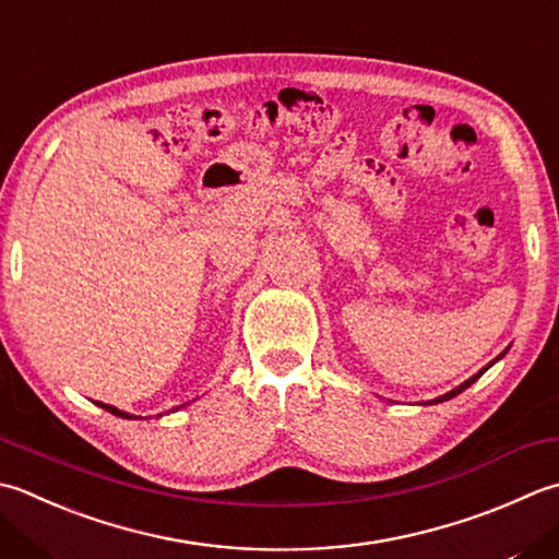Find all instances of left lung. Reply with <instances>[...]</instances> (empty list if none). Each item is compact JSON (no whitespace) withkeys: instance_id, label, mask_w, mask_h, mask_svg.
Returning <instances> with one entry per match:
<instances>
[{"instance_id":"1","label":"left lung","mask_w":559,"mask_h":559,"mask_svg":"<svg viewBox=\"0 0 559 559\" xmlns=\"http://www.w3.org/2000/svg\"><path fill=\"white\" fill-rule=\"evenodd\" d=\"M507 352H509V348H507ZM507 352H501V354H499V356H497L495 360H491V364H487V366H485L483 370H477V373H475L473 378H467L465 382H461V385H457V388H453L451 392H445V395H441V397H436V400H429V402H426V404H439V402H445V400H453L455 395H461V392H463V390H467L469 385H473V382H475V380H477L479 376H483V373H487V370H489L491 366H495L499 358H504V354H507Z\"/></svg>"}]
</instances>
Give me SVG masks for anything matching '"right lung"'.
I'll return each mask as SVG.
<instances>
[{
    "instance_id": "1",
    "label": "right lung",
    "mask_w": 559,
    "mask_h": 559,
    "mask_svg": "<svg viewBox=\"0 0 559 559\" xmlns=\"http://www.w3.org/2000/svg\"><path fill=\"white\" fill-rule=\"evenodd\" d=\"M98 407L102 409H106V412H111L114 417H120V419H142V417H135V414H128V412H123V409H118V407H111V404H104V402H96ZM179 409V407H177ZM177 409H169V412H177Z\"/></svg>"
}]
</instances>
